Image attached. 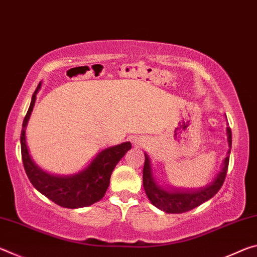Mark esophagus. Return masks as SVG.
Masks as SVG:
<instances>
[{
  "label": "esophagus",
  "mask_w": 257,
  "mask_h": 257,
  "mask_svg": "<svg viewBox=\"0 0 257 257\" xmlns=\"http://www.w3.org/2000/svg\"><path fill=\"white\" fill-rule=\"evenodd\" d=\"M133 143H134L135 145H138V146H141V145L144 144V141H143V139L136 138V139H133Z\"/></svg>",
  "instance_id": "obj_1"
}]
</instances>
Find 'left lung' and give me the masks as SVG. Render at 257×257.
<instances>
[{"mask_svg": "<svg viewBox=\"0 0 257 257\" xmlns=\"http://www.w3.org/2000/svg\"><path fill=\"white\" fill-rule=\"evenodd\" d=\"M227 139L229 151L223 160L222 165H221V170L210 184L197 189H180L159 185L154 178L153 170H152L150 156L145 153V163L144 169H143V186H144L145 193L151 203L165 213H177L178 214V213L193 210V208L199 206L214 196L222 187L228 170L230 150H231L232 143L231 129L229 127H227Z\"/></svg>", "mask_w": 257, "mask_h": 257, "instance_id": "left-lung-1", "label": "left lung"}]
</instances>
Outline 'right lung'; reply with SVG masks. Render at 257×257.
<instances>
[{
	"label": "right lung",
	"instance_id": "1",
	"mask_svg": "<svg viewBox=\"0 0 257 257\" xmlns=\"http://www.w3.org/2000/svg\"><path fill=\"white\" fill-rule=\"evenodd\" d=\"M42 84L37 86L32 97L29 108L26 114L21 129V156L30 182L41 194L52 202L67 208H79L92 205L101 201L110 185V178L115 165L132 149L129 142L107 147L95 156L84 170L70 176H55L43 170L35 163L26 142L27 127L33 108L36 102V95Z\"/></svg>",
	"mask_w": 257,
	"mask_h": 257
}]
</instances>
